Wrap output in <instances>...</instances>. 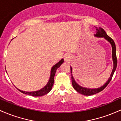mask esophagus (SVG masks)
Returning <instances> with one entry per match:
<instances>
[{"label": "esophagus", "mask_w": 121, "mask_h": 121, "mask_svg": "<svg viewBox=\"0 0 121 121\" xmlns=\"http://www.w3.org/2000/svg\"><path fill=\"white\" fill-rule=\"evenodd\" d=\"M70 58L71 57H70V56L69 55V54H66V55L65 56L64 59L65 60L67 61H68L70 60Z\"/></svg>", "instance_id": "esophagus-1"}]
</instances>
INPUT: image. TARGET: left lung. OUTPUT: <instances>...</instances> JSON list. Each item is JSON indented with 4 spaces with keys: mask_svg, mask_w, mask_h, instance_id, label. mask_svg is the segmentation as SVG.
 Wrapping results in <instances>:
<instances>
[{
    "mask_svg": "<svg viewBox=\"0 0 121 121\" xmlns=\"http://www.w3.org/2000/svg\"><path fill=\"white\" fill-rule=\"evenodd\" d=\"M96 28V34H95V36L96 37H100V38H104V39H106V40L110 42V44L112 46V60H113V64H114V67L113 69H112V72H111V75L109 79H108L107 82L104 84L103 86H101L99 88H85V87H83L82 86H80V85H79L76 82H75V79H74L73 77L72 76V67H71V79H72V84L73 87L75 89L77 92L80 94H83V95H86V96H90V95H94L95 94H97V93L100 92L102 90H104L106 88V86L108 84V83H110V82L111 81V79L112 78V76L114 75V73L116 69L117 65V56H116V47H115V44L114 41H113V39L111 38L108 36L107 34H106V31H104V29H103L101 27H99L97 28L96 27H95Z\"/></svg>",
    "mask_w": 121,
    "mask_h": 121,
    "instance_id": "1",
    "label": "left lung"
}]
</instances>
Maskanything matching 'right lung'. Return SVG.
Returning a JSON list of instances; mask_svg holds the SVG:
<instances>
[{"mask_svg":"<svg viewBox=\"0 0 121 121\" xmlns=\"http://www.w3.org/2000/svg\"><path fill=\"white\" fill-rule=\"evenodd\" d=\"M63 62H64V59L63 58H62V59L58 62V63H57L56 64L54 65L53 67L52 68L49 80L47 84H46L44 87L41 88V90H38V91H32V92H26V91H22V90H19V89L18 88L17 89L19 90L20 92L23 93V94H26V95H31V96H43V95H46V94H47L49 92L50 90H51L52 88L53 85V83H54V75H55V73H56V72L57 69L60 67V65L63 63Z\"/></svg>","mask_w":121,"mask_h":121,"instance_id":"obj_1","label":"right lung"}]
</instances>
